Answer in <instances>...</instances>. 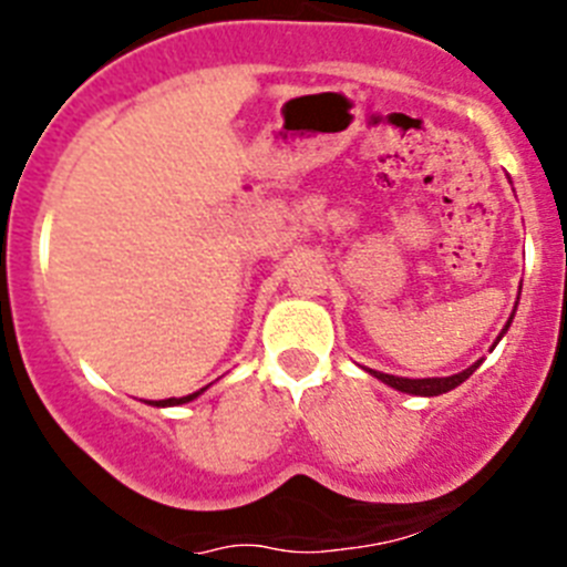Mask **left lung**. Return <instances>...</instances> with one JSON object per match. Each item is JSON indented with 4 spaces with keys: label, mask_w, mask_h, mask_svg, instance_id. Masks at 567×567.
<instances>
[{
    "label": "left lung",
    "mask_w": 567,
    "mask_h": 567,
    "mask_svg": "<svg viewBox=\"0 0 567 567\" xmlns=\"http://www.w3.org/2000/svg\"><path fill=\"white\" fill-rule=\"evenodd\" d=\"M511 323V320H508ZM508 329V327H505ZM503 338V334H499ZM483 363V360H477L474 365H468L465 372L460 374H452V378H423V380H409V378H394V374H383V372H369L374 374L378 380H383V383H389L392 389H398V392H405V394H420V398H437V394H445V392H452V389H457L463 380H468L471 374H474V369Z\"/></svg>",
    "instance_id": "8db88e82"
}]
</instances>
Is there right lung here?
I'll use <instances>...</instances> for the list:
<instances>
[{
	"label": "right lung",
	"instance_id": "1",
	"mask_svg": "<svg viewBox=\"0 0 567 567\" xmlns=\"http://www.w3.org/2000/svg\"><path fill=\"white\" fill-rule=\"evenodd\" d=\"M204 392V389H202ZM202 392H195V394H187V398H169V400H158L155 405H178V403H189V400H195Z\"/></svg>",
	"mask_w": 567,
	"mask_h": 567
}]
</instances>
